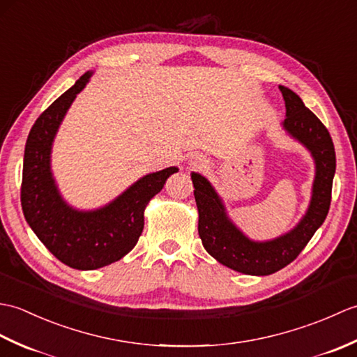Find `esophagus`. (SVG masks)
Returning a JSON list of instances; mask_svg holds the SVG:
<instances>
[{
  "mask_svg": "<svg viewBox=\"0 0 357 357\" xmlns=\"http://www.w3.org/2000/svg\"><path fill=\"white\" fill-rule=\"evenodd\" d=\"M206 159L202 156H193L190 161H188V165L192 167V169H202V167H206Z\"/></svg>",
  "mask_w": 357,
  "mask_h": 357,
  "instance_id": "1",
  "label": "esophagus"
}]
</instances>
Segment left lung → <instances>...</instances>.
Masks as SVG:
<instances>
[{"label": "left lung", "mask_w": 357, "mask_h": 357, "mask_svg": "<svg viewBox=\"0 0 357 357\" xmlns=\"http://www.w3.org/2000/svg\"><path fill=\"white\" fill-rule=\"evenodd\" d=\"M285 101L284 130L301 142L314 161L312 199L301 221L290 231L270 241H253L242 233L227 215L224 201L207 178L192 173L195 199L198 206V231L204 248L215 259L234 271L252 276H267L287 267L305 248L324 224L331 202L336 153L331 136L312 110L288 87L279 86Z\"/></svg>", "instance_id": "8db88e82"}]
</instances>
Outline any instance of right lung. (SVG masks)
Wrapping results in <instances>:
<instances>
[{
  "label": "right lung",
  "mask_w": 357,
  "mask_h": 357,
  "mask_svg": "<svg viewBox=\"0 0 357 357\" xmlns=\"http://www.w3.org/2000/svg\"><path fill=\"white\" fill-rule=\"evenodd\" d=\"M93 72H86L45 109L27 136L22 164L21 206L30 229L49 252L77 270H96L124 257L144 229V210L178 167L149 173L96 210L69 206L52 173V147L75 98Z\"/></svg>",
  "instance_id": "right-lung-1"
}]
</instances>
